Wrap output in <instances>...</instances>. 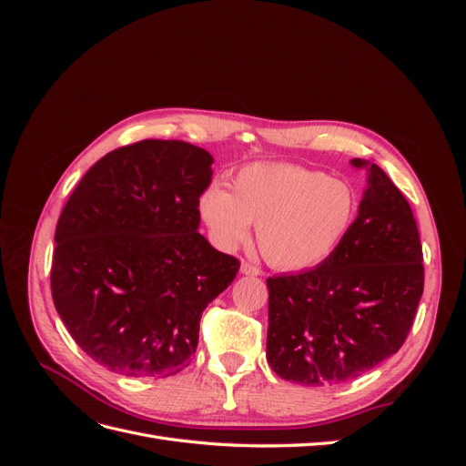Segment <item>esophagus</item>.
I'll list each match as a JSON object with an SVG mask.
<instances>
[{
	"mask_svg": "<svg viewBox=\"0 0 466 466\" xmlns=\"http://www.w3.org/2000/svg\"><path fill=\"white\" fill-rule=\"evenodd\" d=\"M241 274H245V276H260V268L252 266L248 262H241Z\"/></svg>",
	"mask_w": 466,
	"mask_h": 466,
	"instance_id": "1",
	"label": "esophagus"
}]
</instances>
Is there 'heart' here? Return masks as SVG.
<instances>
[{
    "label": "heart",
    "instance_id": "obj_1",
    "mask_svg": "<svg viewBox=\"0 0 466 466\" xmlns=\"http://www.w3.org/2000/svg\"><path fill=\"white\" fill-rule=\"evenodd\" d=\"M200 218L221 248L257 238L264 258L279 270H307L332 257L358 214V196L346 180L295 165H250L233 192L208 187Z\"/></svg>",
    "mask_w": 466,
    "mask_h": 466
}]
</instances>
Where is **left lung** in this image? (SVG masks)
Returning a JSON list of instances; mask_svg holds the SVG:
<instances>
[{"instance_id":"8db88e82","label":"left lung","mask_w":466,"mask_h":466,"mask_svg":"<svg viewBox=\"0 0 466 466\" xmlns=\"http://www.w3.org/2000/svg\"><path fill=\"white\" fill-rule=\"evenodd\" d=\"M350 233L317 268L266 279V360L286 380L342 385L397 354L424 291L410 204L375 163Z\"/></svg>"}]
</instances>
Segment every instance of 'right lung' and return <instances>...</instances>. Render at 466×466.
<instances>
[{
    "label": "right lung",
    "mask_w": 466,
    "mask_h": 466,
    "mask_svg": "<svg viewBox=\"0 0 466 466\" xmlns=\"http://www.w3.org/2000/svg\"><path fill=\"white\" fill-rule=\"evenodd\" d=\"M211 163L192 144L144 139L98 159L62 209L52 299L77 346L110 371L185 370L202 311L238 272L198 233Z\"/></svg>",
    "instance_id": "right-lung-1"
}]
</instances>
